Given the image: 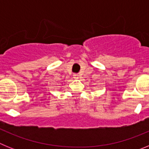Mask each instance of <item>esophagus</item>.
Listing matches in <instances>:
<instances>
[{"instance_id":"1","label":"esophagus","mask_w":149,"mask_h":149,"mask_svg":"<svg viewBox=\"0 0 149 149\" xmlns=\"http://www.w3.org/2000/svg\"><path fill=\"white\" fill-rule=\"evenodd\" d=\"M74 79H78L79 77V75H78V74H74Z\"/></svg>"}]
</instances>
